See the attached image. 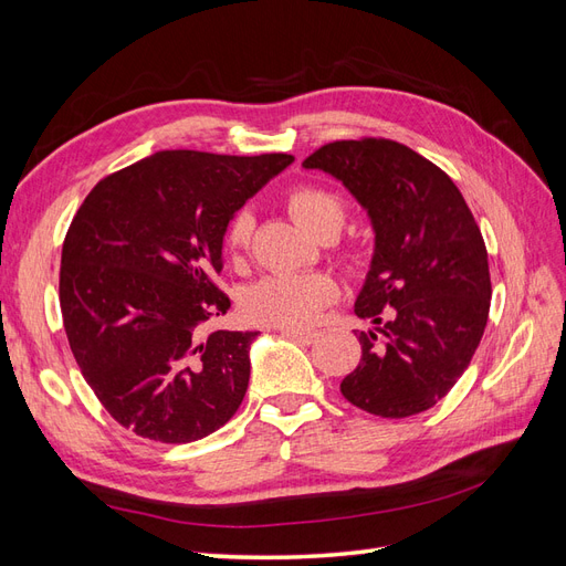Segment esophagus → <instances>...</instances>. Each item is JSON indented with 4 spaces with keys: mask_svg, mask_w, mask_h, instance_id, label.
Returning <instances> with one entry per match:
<instances>
[{
    "mask_svg": "<svg viewBox=\"0 0 566 566\" xmlns=\"http://www.w3.org/2000/svg\"><path fill=\"white\" fill-rule=\"evenodd\" d=\"M281 333L290 339L295 342H302V345H312V342L316 339V331H310V328H281Z\"/></svg>",
    "mask_w": 566,
    "mask_h": 566,
    "instance_id": "34e87169",
    "label": "esophagus"
}]
</instances>
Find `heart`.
Returning a JSON list of instances; mask_svg holds the SVG:
<instances>
[{"mask_svg":"<svg viewBox=\"0 0 566 566\" xmlns=\"http://www.w3.org/2000/svg\"><path fill=\"white\" fill-rule=\"evenodd\" d=\"M287 210L300 224L318 235L325 227L345 221V205L342 200L314 184H300L285 198ZM254 219L248 210L235 212L224 229V250L231 256L241 254L252 235ZM339 297L337 281L325 271L304 273H273L252 283L243 295V310L250 318L271 325H310L318 318L325 306Z\"/></svg>","mask_w":566,"mask_h":566,"instance_id":"obj_1","label":"heart"}]
</instances>
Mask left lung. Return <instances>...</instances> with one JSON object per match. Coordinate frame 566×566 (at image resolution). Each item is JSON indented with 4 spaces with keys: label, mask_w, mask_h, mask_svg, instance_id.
<instances>
[{
    "label": "left lung",
    "mask_w": 566,
    "mask_h": 566,
    "mask_svg": "<svg viewBox=\"0 0 566 566\" xmlns=\"http://www.w3.org/2000/svg\"><path fill=\"white\" fill-rule=\"evenodd\" d=\"M335 177L368 212L370 269L354 314L361 361L339 385L366 413L408 418L447 397L470 366L491 306L482 231L447 172L403 144H325L302 163Z\"/></svg>",
    "instance_id": "obj_1"
}]
</instances>
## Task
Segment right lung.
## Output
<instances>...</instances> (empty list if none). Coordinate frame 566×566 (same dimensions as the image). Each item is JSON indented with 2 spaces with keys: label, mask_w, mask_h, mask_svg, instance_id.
Returning <instances> with one entry per match:
<instances>
[{
  "label": "right lung",
  "mask_w": 566,
  "mask_h": 566,
  "mask_svg": "<svg viewBox=\"0 0 566 566\" xmlns=\"http://www.w3.org/2000/svg\"><path fill=\"white\" fill-rule=\"evenodd\" d=\"M295 158L160 150L101 179L65 233L61 314L115 422L163 443L217 432L241 406L256 333L214 331L229 219Z\"/></svg>",
  "instance_id": "add662e5"
}]
</instances>
